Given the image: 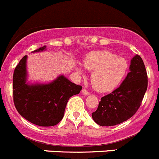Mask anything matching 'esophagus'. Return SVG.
<instances>
[{
    "instance_id": "34e87169",
    "label": "esophagus",
    "mask_w": 159,
    "mask_h": 159,
    "mask_svg": "<svg viewBox=\"0 0 159 159\" xmlns=\"http://www.w3.org/2000/svg\"><path fill=\"white\" fill-rule=\"evenodd\" d=\"M82 94H84V95H89L90 92L89 91H88V90L84 89H82Z\"/></svg>"
}]
</instances>
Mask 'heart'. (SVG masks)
I'll list each match as a JSON object with an SVG mask.
<instances>
[{
    "label": "heart",
    "mask_w": 159,
    "mask_h": 159,
    "mask_svg": "<svg viewBox=\"0 0 159 159\" xmlns=\"http://www.w3.org/2000/svg\"><path fill=\"white\" fill-rule=\"evenodd\" d=\"M84 66L92 71L91 81L94 89L99 91H109L124 80L129 64L125 58L110 51H95L86 56ZM78 70L82 71L81 69Z\"/></svg>",
    "instance_id": "obj_1"
}]
</instances>
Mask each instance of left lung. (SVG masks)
Wrapping results in <instances>:
<instances>
[{
  "instance_id": "8db88e82",
  "label": "left lung",
  "mask_w": 159,
  "mask_h": 159,
  "mask_svg": "<svg viewBox=\"0 0 159 159\" xmlns=\"http://www.w3.org/2000/svg\"><path fill=\"white\" fill-rule=\"evenodd\" d=\"M148 88V75L142 57L137 54L131 61L130 72L122 84L101 98L92 118L101 126H114L127 121L142 105Z\"/></svg>"
}]
</instances>
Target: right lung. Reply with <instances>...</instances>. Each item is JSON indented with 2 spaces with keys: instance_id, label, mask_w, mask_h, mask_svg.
I'll list each match as a JSON object with an SVG mask.
<instances>
[{
  "instance_id": "1",
  "label": "right lung",
  "mask_w": 159,
  "mask_h": 159,
  "mask_svg": "<svg viewBox=\"0 0 159 159\" xmlns=\"http://www.w3.org/2000/svg\"><path fill=\"white\" fill-rule=\"evenodd\" d=\"M46 46L34 51H41ZM26 60L24 56L14 70L13 100L23 118L32 124L43 127L54 126L64 117L68 101L79 94L82 87L70 82L63 75L48 84H26Z\"/></svg>"
}]
</instances>
